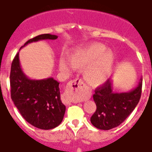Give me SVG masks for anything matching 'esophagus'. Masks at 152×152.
Segmentation results:
<instances>
[{
	"instance_id": "obj_1",
	"label": "esophagus",
	"mask_w": 152,
	"mask_h": 152,
	"mask_svg": "<svg viewBox=\"0 0 152 152\" xmlns=\"http://www.w3.org/2000/svg\"><path fill=\"white\" fill-rule=\"evenodd\" d=\"M83 87V83L81 79L76 78L75 80L70 81L67 85L66 88V93L67 96L69 98V103H75L78 102V99L77 98V90L79 87Z\"/></svg>"
}]
</instances>
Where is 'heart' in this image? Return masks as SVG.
<instances>
[{
	"label": "heart",
	"mask_w": 152,
	"mask_h": 152,
	"mask_svg": "<svg viewBox=\"0 0 152 152\" xmlns=\"http://www.w3.org/2000/svg\"><path fill=\"white\" fill-rule=\"evenodd\" d=\"M67 59L74 69H84V80L88 85L98 87L112 75L116 56L104 44L94 43L72 51L67 55ZM59 67L65 73L70 71V66L64 59L60 60Z\"/></svg>",
	"instance_id": "obj_1"
}]
</instances>
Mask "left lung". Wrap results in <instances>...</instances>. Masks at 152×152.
I'll return each mask as SVG.
<instances>
[{
	"instance_id": "8db88e82",
	"label": "left lung",
	"mask_w": 152,
	"mask_h": 152,
	"mask_svg": "<svg viewBox=\"0 0 152 152\" xmlns=\"http://www.w3.org/2000/svg\"><path fill=\"white\" fill-rule=\"evenodd\" d=\"M142 78L138 85L128 92L116 93L113 91V82L108 79L96 88L93 99L96 110L91 117V122L97 129H113L129 117L139 102L142 94Z\"/></svg>"
}]
</instances>
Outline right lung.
<instances>
[{
  "label": "right lung",
  "mask_w": 152,
  "mask_h": 152,
  "mask_svg": "<svg viewBox=\"0 0 152 152\" xmlns=\"http://www.w3.org/2000/svg\"><path fill=\"white\" fill-rule=\"evenodd\" d=\"M57 35L43 34L26 41L25 44L44 39H56ZM11 99L23 117L41 129H51L61 123L65 106L61 99L59 83L53 77L31 79L23 73L19 53L15 56L10 70Z\"/></svg>",
  "instance_id": "add662e5"
}]
</instances>
